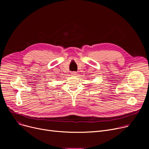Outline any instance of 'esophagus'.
<instances>
[{"instance_id":"1","label":"esophagus","mask_w":149,"mask_h":149,"mask_svg":"<svg viewBox=\"0 0 149 149\" xmlns=\"http://www.w3.org/2000/svg\"><path fill=\"white\" fill-rule=\"evenodd\" d=\"M77 75V73L76 72H71V75L74 76V77H76Z\"/></svg>"}]
</instances>
